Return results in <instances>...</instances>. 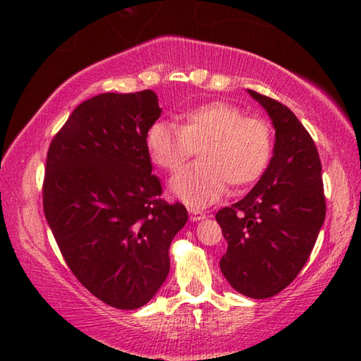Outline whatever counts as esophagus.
Returning <instances> with one entry per match:
<instances>
[{"label":"esophagus","instance_id":"1","mask_svg":"<svg viewBox=\"0 0 361 361\" xmlns=\"http://www.w3.org/2000/svg\"><path fill=\"white\" fill-rule=\"evenodd\" d=\"M190 219H191L192 221H199V220L205 219V214H202V212L194 210V209H190Z\"/></svg>","mask_w":361,"mask_h":361}]
</instances>
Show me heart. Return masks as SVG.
<instances>
[{
    "instance_id": "obj_1",
    "label": "heart",
    "mask_w": 361,
    "mask_h": 361,
    "mask_svg": "<svg viewBox=\"0 0 361 361\" xmlns=\"http://www.w3.org/2000/svg\"><path fill=\"white\" fill-rule=\"evenodd\" d=\"M199 147V160L170 181L181 201L202 207L233 188L252 185L265 171L273 152L271 128L267 120L244 116L228 101H210L188 109L181 125L154 122L146 133V149L154 164L176 171Z\"/></svg>"
}]
</instances>
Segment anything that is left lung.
<instances>
[{
  "mask_svg": "<svg viewBox=\"0 0 361 361\" xmlns=\"http://www.w3.org/2000/svg\"><path fill=\"white\" fill-rule=\"evenodd\" d=\"M247 91L276 130L273 157L254 190L215 219L228 243L220 260L228 283L252 299H268L304 268L323 226L326 199L310 133L289 107Z\"/></svg>",
  "mask_w": 361,
  "mask_h": 361,
  "instance_id": "8db88e82",
  "label": "left lung"
}]
</instances>
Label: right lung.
Here are the masks:
<instances>
[{
    "label": "right lung",
    "mask_w": 361,
    "mask_h": 361,
    "mask_svg": "<svg viewBox=\"0 0 361 361\" xmlns=\"http://www.w3.org/2000/svg\"><path fill=\"white\" fill-rule=\"evenodd\" d=\"M160 112L151 90L102 93L71 114L48 149L43 209L61 254L91 294L120 310L156 295L188 221L152 175L146 133Z\"/></svg>",
    "instance_id": "obj_1"
}]
</instances>
